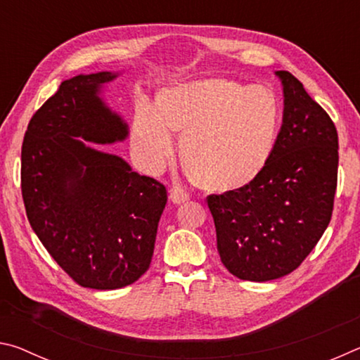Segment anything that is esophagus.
<instances>
[{
	"instance_id": "obj_1",
	"label": "esophagus",
	"mask_w": 360,
	"mask_h": 360,
	"mask_svg": "<svg viewBox=\"0 0 360 360\" xmlns=\"http://www.w3.org/2000/svg\"><path fill=\"white\" fill-rule=\"evenodd\" d=\"M169 198H172V202L173 203H184V202H187L188 198H191V195H188L184 188H181V187H173L172 188V193H169Z\"/></svg>"
}]
</instances>
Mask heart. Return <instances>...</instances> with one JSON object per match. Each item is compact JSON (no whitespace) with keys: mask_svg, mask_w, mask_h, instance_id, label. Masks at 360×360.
<instances>
[{"mask_svg":"<svg viewBox=\"0 0 360 360\" xmlns=\"http://www.w3.org/2000/svg\"><path fill=\"white\" fill-rule=\"evenodd\" d=\"M279 100L266 85L202 79L163 90L158 106L139 100L131 148L141 165L160 172L184 133L181 157L195 178L212 188L248 184L265 167L279 130Z\"/></svg>","mask_w":360,"mask_h":360,"instance_id":"1","label":"heart"}]
</instances>
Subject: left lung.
Listing matches in <instances>:
<instances>
[{"instance_id":"obj_1","label":"left lung","mask_w":360,"mask_h":360,"mask_svg":"<svg viewBox=\"0 0 360 360\" xmlns=\"http://www.w3.org/2000/svg\"><path fill=\"white\" fill-rule=\"evenodd\" d=\"M283 125L265 167L249 182L210 195L217 251L231 275L264 283L289 275L318 245L333 211L338 135L328 114L289 71H276Z\"/></svg>"}]
</instances>
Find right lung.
<instances>
[{"mask_svg": "<svg viewBox=\"0 0 360 360\" xmlns=\"http://www.w3.org/2000/svg\"><path fill=\"white\" fill-rule=\"evenodd\" d=\"M119 72L60 84L30 120L22 144V197L30 225L53 260L82 288L112 290L150 265L167 188L124 158L90 148L129 136L100 98Z\"/></svg>", "mask_w": 360, "mask_h": 360, "instance_id": "1", "label": "right lung"}]
</instances>
